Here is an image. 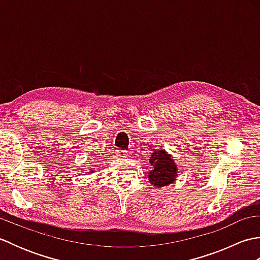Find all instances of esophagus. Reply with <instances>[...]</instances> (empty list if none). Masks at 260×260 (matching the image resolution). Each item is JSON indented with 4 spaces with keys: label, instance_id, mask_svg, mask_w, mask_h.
I'll return each mask as SVG.
<instances>
[{
    "label": "esophagus",
    "instance_id": "esophagus-1",
    "mask_svg": "<svg viewBox=\"0 0 260 260\" xmlns=\"http://www.w3.org/2000/svg\"><path fill=\"white\" fill-rule=\"evenodd\" d=\"M116 155L119 156V157H126L128 155V152L126 150H116Z\"/></svg>",
    "mask_w": 260,
    "mask_h": 260
}]
</instances>
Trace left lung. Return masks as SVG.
Returning a JSON list of instances; mask_svg holds the SVG:
<instances>
[{
  "mask_svg": "<svg viewBox=\"0 0 260 260\" xmlns=\"http://www.w3.org/2000/svg\"><path fill=\"white\" fill-rule=\"evenodd\" d=\"M150 163L152 170L148 172V181L152 185L164 187L174 183L179 171L171 154L164 150L155 151L152 153Z\"/></svg>",
  "mask_w": 260,
  "mask_h": 260,
  "instance_id": "obj_1",
  "label": "left lung"
}]
</instances>
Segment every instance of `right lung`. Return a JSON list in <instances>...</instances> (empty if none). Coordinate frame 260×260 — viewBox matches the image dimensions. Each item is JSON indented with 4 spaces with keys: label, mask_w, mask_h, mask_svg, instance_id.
Listing matches in <instances>:
<instances>
[{
    "label": "right lung",
    "mask_w": 260,
    "mask_h": 260,
    "mask_svg": "<svg viewBox=\"0 0 260 260\" xmlns=\"http://www.w3.org/2000/svg\"><path fill=\"white\" fill-rule=\"evenodd\" d=\"M93 172H95V170H90L89 171V173H93Z\"/></svg>",
    "instance_id": "add662e5"
}]
</instances>
